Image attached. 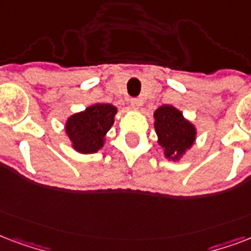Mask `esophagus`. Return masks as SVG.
Instances as JSON below:
<instances>
[{"instance_id":"1","label":"esophagus","mask_w":251,"mask_h":251,"mask_svg":"<svg viewBox=\"0 0 251 251\" xmlns=\"http://www.w3.org/2000/svg\"><path fill=\"white\" fill-rule=\"evenodd\" d=\"M141 104H143V100H141L140 98H132L131 99V107L133 108V110H139Z\"/></svg>"}]
</instances>
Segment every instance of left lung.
Listing matches in <instances>:
<instances>
[{
    "label": "left lung",
    "mask_w": 251,
    "mask_h": 251,
    "mask_svg": "<svg viewBox=\"0 0 251 251\" xmlns=\"http://www.w3.org/2000/svg\"><path fill=\"white\" fill-rule=\"evenodd\" d=\"M154 128L158 144L164 148L166 158L178 161L194 145L196 129L186 120L179 110L164 104L154 111Z\"/></svg>",
    "instance_id": "8db88e82"
}]
</instances>
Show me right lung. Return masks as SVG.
Returning <instances> with one entry per match:
<instances>
[{"label": "right lung", "mask_w": 251, "mask_h": 251, "mask_svg": "<svg viewBox=\"0 0 251 251\" xmlns=\"http://www.w3.org/2000/svg\"><path fill=\"white\" fill-rule=\"evenodd\" d=\"M118 108L108 103H95L85 111L68 118L65 131L75 151L83 154L98 152L106 133L114 124Z\"/></svg>", "instance_id": "obj_1"}]
</instances>
